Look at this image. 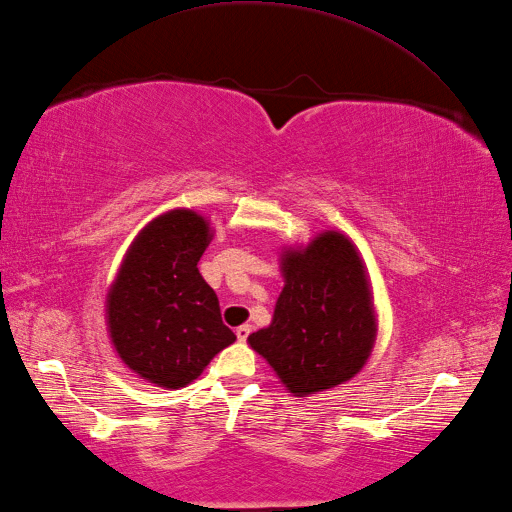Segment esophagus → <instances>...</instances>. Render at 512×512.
I'll list each match as a JSON object with an SVG mask.
<instances>
[{
  "mask_svg": "<svg viewBox=\"0 0 512 512\" xmlns=\"http://www.w3.org/2000/svg\"><path fill=\"white\" fill-rule=\"evenodd\" d=\"M249 334H252V326H249V323H243V326L236 328V336H239V341H247Z\"/></svg>",
  "mask_w": 512,
  "mask_h": 512,
  "instance_id": "34e87169",
  "label": "esophagus"
}]
</instances>
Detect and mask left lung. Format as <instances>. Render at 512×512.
<instances>
[{
	"label": "left lung",
	"mask_w": 512,
	"mask_h": 512,
	"mask_svg": "<svg viewBox=\"0 0 512 512\" xmlns=\"http://www.w3.org/2000/svg\"><path fill=\"white\" fill-rule=\"evenodd\" d=\"M282 263L286 284L271 326L247 341L291 393L332 389L363 369L376 339L365 267L339 232L319 234Z\"/></svg>",
	"instance_id": "left-lung-1"
}]
</instances>
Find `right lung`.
<instances>
[{
    "instance_id": "add662e5",
    "label": "right lung",
    "mask_w": 512,
    "mask_h": 512,
    "mask_svg": "<svg viewBox=\"0 0 512 512\" xmlns=\"http://www.w3.org/2000/svg\"><path fill=\"white\" fill-rule=\"evenodd\" d=\"M210 239L204 217L171 210L136 236L108 293L110 339L132 371L165 389L193 382L236 341L217 293L197 269Z\"/></svg>"
}]
</instances>
